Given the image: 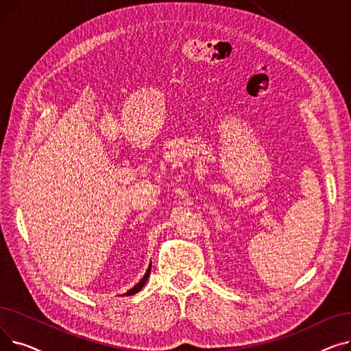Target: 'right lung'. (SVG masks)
<instances>
[{
  "instance_id": "right-lung-1",
  "label": "right lung",
  "mask_w": 351,
  "mask_h": 351,
  "mask_svg": "<svg viewBox=\"0 0 351 351\" xmlns=\"http://www.w3.org/2000/svg\"><path fill=\"white\" fill-rule=\"evenodd\" d=\"M151 267H152V265H149V267H147V270H146V273H145V276L143 278L141 279V282L136 285V286H134L131 290H128L125 294L126 296H132V294H135V293H138L143 286H145V283H146V280H147V278H149V274H151Z\"/></svg>"
}]
</instances>
